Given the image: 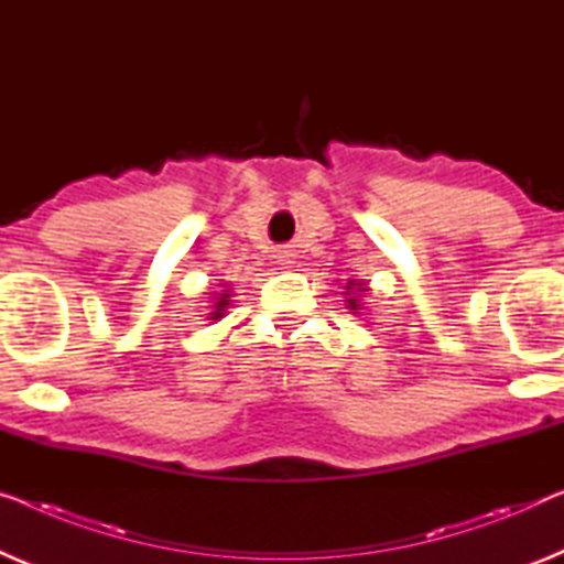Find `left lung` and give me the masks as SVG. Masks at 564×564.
Masks as SVG:
<instances>
[{"label": "left lung", "instance_id": "1", "mask_svg": "<svg viewBox=\"0 0 564 564\" xmlns=\"http://www.w3.org/2000/svg\"><path fill=\"white\" fill-rule=\"evenodd\" d=\"M344 289H347L344 291V296H347V308L351 311V314H359V308H362V299L359 296H362V293L369 289L362 281H349Z\"/></svg>", "mask_w": 564, "mask_h": 564}]
</instances>
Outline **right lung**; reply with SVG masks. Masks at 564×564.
Instances as JSON below:
<instances>
[{
  "label": "right lung",
  "mask_w": 564,
  "mask_h": 564,
  "mask_svg": "<svg viewBox=\"0 0 564 564\" xmlns=\"http://www.w3.org/2000/svg\"><path fill=\"white\" fill-rule=\"evenodd\" d=\"M230 296H232L230 291L213 293V299H209V304H213L209 308H213V311H209V314H207L209 322H220V318L225 316V311L230 308Z\"/></svg>",
  "instance_id": "1"
}]
</instances>
